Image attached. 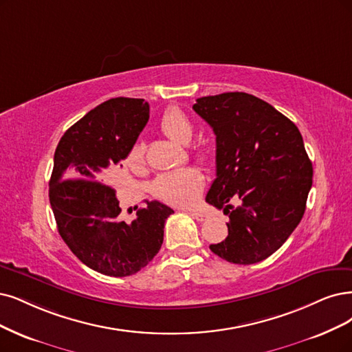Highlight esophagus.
Returning <instances> with one entry per match:
<instances>
[{
  "label": "esophagus",
  "instance_id": "esophagus-1",
  "mask_svg": "<svg viewBox=\"0 0 352 352\" xmlns=\"http://www.w3.org/2000/svg\"><path fill=\"white\" fill-rule=\"evenodd\" d=\"M190 214L196 220H199V222H204V220L209 217L204 212H199V210H190Z\"/></svg>",
  "mask_w": 352,
  "mask_h": 352
}]
</instances>
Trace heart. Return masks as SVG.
Masks as SVG:
<instances>
[{
  "instance_id": "1",
  "label": "heart",
  "mask_w": 352,
  "mask_h": 352,
  "mask_svg": "<svg viewBox=\"0 0 352 352\" xmlns=\"http://www.w3.org/2000/svg\"><path fill=\"white\" fill-rule=\"evenodd\" d=\"M162 132L173 140L183 143L191 142L194 135V126L190 117L177 107L168 109L161 119ZM196 156L206 162L210 160L212 151L209 146L201 145L196 148ZM145 161V151L140 143H136L127 155V164L130 166H142ZM204 188V177L200 169L194 166H186L169 171L155 179L153 192L155 196L174 206H191L196 203Z\"/></svg>"
}]
</instances>
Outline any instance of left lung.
I'll return each mask as SVG.
<instances>
[{
	"mask_svg": "<svg viewBox=\"0 0 352 352\" xmlns=\"http://www.w3.org/2000/svg\"><path fill=\"white\" fill-rule=\"evenodd\" d=\"M192 109L216 135V178L206 201L229 216L228 238L210 250L233 264L263 261L306 210L314 166L303 138L271 104L246 93L201 97Z\"/></svg>",
	"mask_w": 352,
	"mask_h": 352,
	"instance_id": "left-lung-1",
	"label": "left lung"
}]
</instances>
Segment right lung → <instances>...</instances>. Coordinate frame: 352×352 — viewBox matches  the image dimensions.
<instances>
[{
  "label": "right lung",
  "mask_w": 352,
  "mask_h": 352,
  "mask_svg": "<svg viewBox=\"0 0 352 352\" xmlns=\"http://www.w3.org/2000/svg\"><path fill=\"white\" fill-rule=\"evenodd\" d=\"M148 120L143 98L107 100L71 126L55 152L49 200L59 235L81 263L104 276L127 277L146 267L174 213L160 201H146L126 223L116 190L101 183V171L126 158Z\"/></svg>",
  "instance_id": "add662e5"
}]
</instances>
